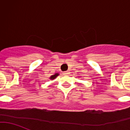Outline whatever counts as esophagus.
Listing matches in <instances>:
<instances>
[{"label":"esophagus","instance_id":"1","mask_svg":"<svg viewBox=\"0 0 130 130\" xmlns=\"http://www.w3.org/2000/svg\"><path fill=\"white\" fill-rule=\"evenodd\" d=\"M63 74L65 75H69V74H70V71H69V70H67V71L64 72Z\"/></svg>","mask_w":130,"mask_h":130}]
</instances>
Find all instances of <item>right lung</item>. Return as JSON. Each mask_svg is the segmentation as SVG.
Returning <instances> with one entry per match:
<instances>
[{
	"instance_id": "obj_1",
	"label": "right lung",
	"mask_w": 130,
	"mask_h": 130,
	"mask_svg": "<svg viewBox=\"0 0 130 130\" xmlns=\"http://www.w3.org/2000/svg\"><path fill=\"white\" fill-rule=\"evenodd\" d=\"M58 75H59V73H55L54 75H52V76H50V80H54L55 78H57V77Z\"/></svg>"
}]
</instances>
